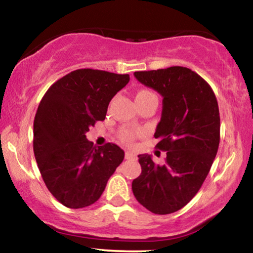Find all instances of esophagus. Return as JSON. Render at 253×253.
<instances>
[{
	"label": "esophagus",
	"mask_w": 253,
	"mask_h": 253,
	"mask_svg": "<svg viewBox=\"0 0 253 253\" xmlns=\"http://www.w3.org/2000/svg\"><path fill=\"white\" fill-rule=\"evenodd\" d=\"M125 157H126V160H132V161H135L136 160V155L133 154L132 151H126L125 153Z\"/></svg>",
	"instance_id": "obj_1"
}]
</instances>
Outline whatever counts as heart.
Segmentation results:
<instances>
[{
	"label": "heart",
	"instance_id": "heart-1",
	"mask_svg": "<svg viewBox=\"0 0 253 253\" xmlns=\"http://www.w3.org/2000/svg\"><path fill=\"white\" fill-rule=\"evenodd\" d=\"M153 98H157V96L155 95V92L150 91L148 89H141L136 92L135 96V100H146V99H153ZM139 135V132L135 129H130V128H121L118 133V137L121 142L127 144V146H130L134 141H135L136 136Z\"/></svg>",
	"mask_w": 253,
	"mask_h": 253
}]
</instances>
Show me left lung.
I'll list each match as a JSON object with an SVG mask.
<instances>
[{
    "label": "left lung",
    "instance_id": "obj_1",
    "mask_svg": "<svg viewBox=\"0 0 253 253\" xmlns=\"http://www.w3.org/2000/svg\"><path fill=\"white\" fill-rule=\"evenodd\" d=\"M139 82L163 97L155 137L166 163L139 155L141 174L133 180L136 200L154 214H171L190 203L210 172L220 143V112L210 84L186 67L135 72Z\"/></svg>",
    "mask_w": 253,
    "mask_h": 253
}]
</instances>
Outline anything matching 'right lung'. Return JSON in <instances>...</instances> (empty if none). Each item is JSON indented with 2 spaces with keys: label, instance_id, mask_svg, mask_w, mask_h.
<instances>
[{
  "label": "right lung",
  "instance_id": "obj_1",
  "mask_svg": "<svg viewBox=\"0 0 253 253\" xmlns=\"http://www.w3.org/2000/svg\"><path fill=\"white\" fill-rule=\"evenodd\" d=\"M128 82V74L77 69L43 95L33 123V151L43 183L63 206L95 204L123 162L120 147H96L85 133L105 119L111 99Z\"/></svg>",
  "mask_w": 253,
  "mask_h": 253
}]
</instances>
